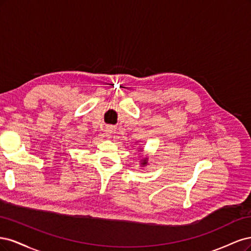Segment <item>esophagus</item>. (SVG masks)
I'll return each instance as SVG.
<instances>
[{"label":"esophagus","mask_w":251,"mask_h":251,"mask_svg":"<svg viewBox=\"0 0 251 251\" xmlns=\"http://www.w3.org/2000/svg\"><path fill=\"white\" fill-rule=\"evenodd\" d=\"M106 131H107V133H109V134H114V133L116 132V127H114V126H108V127L106 128Z\"/></svg>","instance_id":"34e87169"}]
</instances>
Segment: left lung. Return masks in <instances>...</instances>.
Returning <instances> with one entry per match:
<instances>
[{"label":"left lung","instance_id":"1","mask_svg":"<svg viewBox=\"0 0 251 251\" xmlns=\"http://www.w3.org/2000/svg\"><path fill=\"white\" fill-rule=\"evenodd\" d=\"M141 150H139V152H140ZM140 154H141V153H140ZM141 167H145V166H147L148 165V157H144V158H142L141 160Z\"/></svg>","mask_w":251,"mask_h":251}]
</instances>
